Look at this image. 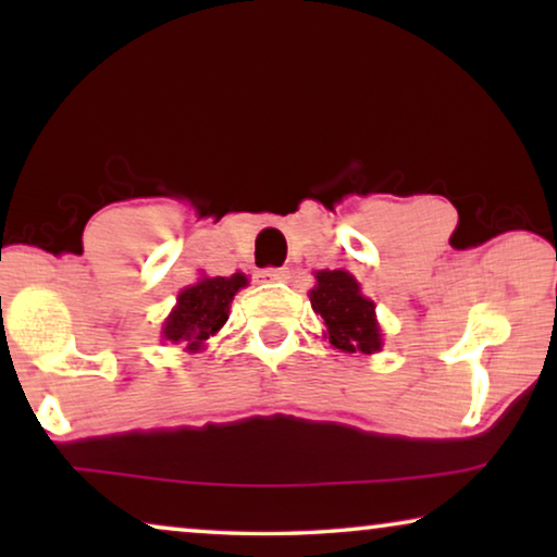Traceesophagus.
Instances as JSON below:
<instances>
[{"instance_id": "1", "label": "esophagus", "mask_w": 557, "mask_h": 557, "mask_svg": "<svg viewBox=\"0 0 557 557\" xmlns=\"http://www.w3.org/2000/svg\"><path fill=\"white\" fill-rule=\"evenodd\" d=\"M258 278L261 281H286L288 271L286 269H276V265H269V269L258 271Z\"/></svg>"}]
</instances>
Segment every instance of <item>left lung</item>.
<instances>
[{
	"instance_id": "left-lung-1",
	"label": "left lung",
	"mask_w": 557,
	"mask_h": 557,
	"mask_svg": "<svg viewBox=\"0 0 557 557\" xmlns=\"http://www.w3.org/2000/svg\"><path fill=\"white\" fill-rule=\"evenodd\" d=\"M311 309L324 319L326 337L342 352L372 355L380 349L375 304L360 294V284L347 271H319L309 294Z\"/></svg>"
}]
</instances>
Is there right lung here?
<instances>
[{
	"instance_id": "right-lung-1",
	"label": "right lung",
	"mask_w": 557,
	"mask_h": 557,
	"mask_svg": "<svg viewBox=\"0 0 557 557\" xmlns=\"http://www.w3.org/2000/svg\"><path fill=\"white\" fill-rule=\"evenodd\" d=\"M246 284L248 278L243 273H233L227 278H202L185 288L177 299V309L164 322V339L174 345H187L193 352L200 349L202 342L225 324L233 296Z\"/></svg>"
}]
</instances>
